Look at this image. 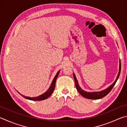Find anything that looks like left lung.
<instances>
[{"label":"left lung","instance_id":"1","mask_svg":"<svg viewBox=\"0 0 127 127\" xmlns=\"http://www.w3.org/2000/svg\"><path fill=\"white\" fill-rule=\"evenodd\" d=\"M121 60H119V72H118V74L117 76L116 80H115V81L114 82V83H113L112 85L109 86L108 88H107L103 90L100 91V92H87L82 89L80 88V86L79 85L78 81H77V80L76 79V76H75L74 73H73V75H74V80L75 83V86H76L78 92L82 95V96H84V97H85V98L89 99H99L103 98V97L105 96L106 95L109 94L110 91L112 90L113 88L114 87V86L115 85V83H116L117 81L118 80V79L119 77L120 73H121Z\"/></svg>","mask_w":127,"mask_h":127}]
</instances>
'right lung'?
<instances>
[{
  "label": "right lung",
  "mask_w": 127,
  "mask_h": 127,
  "mask_svg": "<svg viewBox=\"0 0 127 127\" xmlns=\"http://www.w3.org/2000/svg\"><path fill=\"white\" fill-rule=\"evenodd\" d=\"M60 70H59V71L57 72V73L56 75V76H55L54 78H53V80L52 81V83H51V85L50 86V88L48 89V90L46 91V92L43 93V94H42V95H40L39 96H38L37 97H28V96H24V95H23L20 94V93L17 92L18 93H19V94L22 95V96L24 98H26L27 99H28V100H34V101H39V100H45L46 99H47L48 97L50 96V95L52 94V93L53 92V90H54V89L55 87V83H56V79H57V77L58 76V75H59V73H60Z\"/></svg>",
  "instance_id": "1"
}]
</instances>
